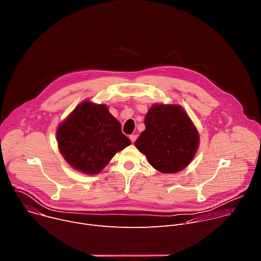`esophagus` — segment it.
<instances>
[{
  "label": "esophagus",
  "instance_id": "esophagus-1",
  "mask_svg": "<svg viewBox=\"0 0 261 261\" xmlns=\"http://www.w3.org/2000/svg\"><path fill=\"white\" fill-rule=\"evenodd\" d=\"M129 138H130V140H131L132 142H135V140H136L137 136H136L135 134H132V135H130V136H129Z\"/></svg>",
  "mask_w": 261,
  "mask_h": 261
}]
</instances>
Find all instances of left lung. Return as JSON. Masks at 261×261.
<instances>
[{
	"label": "left lung",
	"instance_id": "left-lung-1",
	"mask_svg": "<svg viewBox=\"0 0 261 261\" xmlns=\"http://www.w3.org/2000/svg\"><path fill=\"white\" fill-rule=\"evenodd\" d=\"M145 129L135 141L137 150L162 173L187 167L199 146V133L178 104H154L144 118Z\"/></svg>",
	"mask_w": 261,
	"mask_h": 261
}]
</instances>
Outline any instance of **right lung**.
I'll return each instance as SVG.
<instances>
[{
  "label": "right lung",
  "instance_id": "obj_1",
  "mask_svg": "<svg viewBox=\"0 0 261 261\" xmlns=\"http://www.w3.org/2000/svg\"><path fill=\"white\" fill-rule=\"evenodd\" d=\"M57 141L65 161L90 175L101 172L118 152L131 144L107 106L89 100L80 103L60 123Z\"/></svg>",
  "mask_w": 261,
  "mask_h": 261
}]
</instances>
